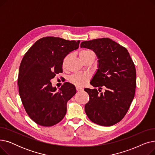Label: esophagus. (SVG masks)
Segmentation results:
<instances>
[{
    "mask_svg": "<svg viewBox=\"0 0 155 155\" xmlns=\"http://www.w3.org/2000/svg\"><path fill=\"white\" fill-rule=\"evenodd\" d=\"M76 90L77 92H81L83 91V88L81 87H76Z\"/></svg>",
    "mask_w": 155,
    "mask_h": 155,
    "instance_id": "obj_1",
    "label": "esophagus"
}]
</instances>
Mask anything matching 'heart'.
<instances>
[{"label":"heart","mask_w":155,"mask_h":155,"mask_svg":"<svg viewBox=\"0 0 155 155\" xmlns=\"http://www.w3.org/2000/svg\"><path fill=\"white\" fill-rule=\"evenodd\" d=\"M93 53L91 50H83L80 53V57L81 59H84L89 54ZM67 60V57L64 59L63 65L64 66L65 63H66ZM91 79V75L88 74V73H75V74L71 75L69 80L70 82L74 84L77 87H83L85 85L89 80Z\"/></svg>","instance_id":"b5f03b06"}]
</instances>
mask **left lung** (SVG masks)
<instances>
[{
	"label": "left lung",
	"instance_id": "obj_1",
	"mask_svg": "<svg viewBox=\"0 0 155 155\" xmlns=\"http://www.w3.org/2000/svg\"><path fill=\"white\" fill-rule=\"evenodd\" d=\"M81 48L92 50L98 58V69L91 84L85 88L90 97L85 105L88 117L93 123L110 126L124 118L134 97L136 72L127 49L107 38L82 42ZM106 88L104 93L100 89ZM101 92V94L98 92Z\"/></svg>",
	"mask_w": 155,
	"mask_h": 155
}]
</instances>
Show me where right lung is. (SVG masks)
Returning <instances> with one entry per match:
<instances>
[{"instance_id":"right-lung-1","label":"right lung","mask_w":155,"mask_h":155,"mask_svg":"<svg viewBox=\"0 0 155 155\" xmlns=\"http://www.w3.org/2000/svg\"><path fill=\"white\" fill-rule=\"evenodd\" d=\"M80 42L45 37L24 54L19 70V92L24 109L36 124L52 126L66 114L67 102L76 94L75 87L65 82L56 91L50 80L63 72L64 58L78 48Z\"/></svg>"}]
</instances>
